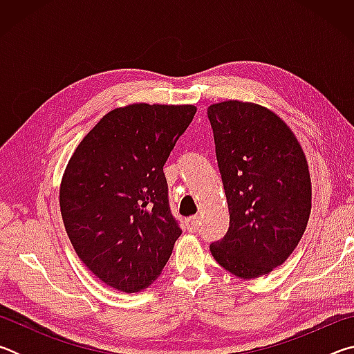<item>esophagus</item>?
<instances>
[{
    "mask_svg": "<svg viewBox=\"0 0 354 354\" xmlns=\"http://www.w3.org/2000/svg\"><path fill=\"white\" fill-rule=\"evenodd\" d=\"M198 226H200L198 217H190V218L185 220V227H187V230H189L190 232H196V231H198Z\"/></svg>",
    "mask_w": 354,
    "mask_h": 354,
    "instance_id": "obj_1",
    "label": "esophagus"
}]
</instances>
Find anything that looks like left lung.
<instances>
[{
    "label": "left lung",
    "instance_id": "obj_1",
    "mask_svg": "<svg viewBox=\"0 0 354 354\" xmlns=\"http://www.w3.org/2000/svg\"><path fill=\"white\" fill-rule=\"evenodd\" d=\"M230 227L211 243L214 259L239 278L270 273L301 239L310 214V176L297 137L259 104L207 107Z\"/></svg>",
    "mask_w": 354,
    "mask_h": 354
}]
</instances>
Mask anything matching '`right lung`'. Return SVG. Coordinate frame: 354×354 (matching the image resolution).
<instances>
[{"mask_svg":"<svg viewBox=\"0 0 354 354\" xmlns=\"http://www.w3.org/2000/svg\"><path fill=\"white\" fill-rule=\"evenodd\" d=\"M195 106L131 104L100 120L71 156L61 212L76 254L113 289L134 293L159 277L181 227L164 164Z\"/></svg>","mask_w":354,"mask_h":354,"instance_id":"1","label":"right lung"}]
</instances>
